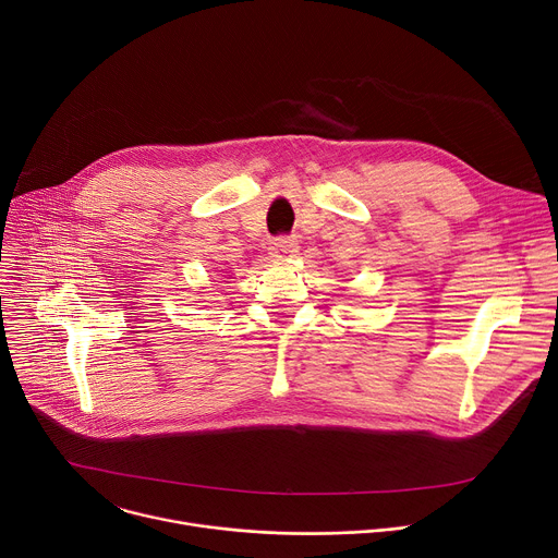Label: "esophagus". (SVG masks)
<instances>
[{
  "instance_id": "obj_1",
  "label": "esophagus",
  "mask_w": 558,
  "mask_h": 558,
  "mask_svg": "<svg viewBox=\"0 0 558 558\" xmlns=\"http://www.w3.org/2000/svg\"><path fill=\"white\" fill-rule=\"evenodd\" d=\"M295 251H299V242H295L293 238H287V235L276 238L269 246L271 257H287V255H293Z\"/></svg>"
}]
</instances>
